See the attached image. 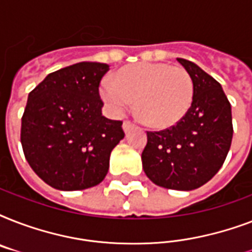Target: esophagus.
Returning a JSON list of instances; mask_svg holds the SVG:
<instances>
[{"mask_svg":"<svg viewBox=\"0 0 252 252\" xmlns=\"http://www.w3.org/2000/svg\"><path fill=\"white\" fill-rule=\"evenodd\" d=\"M132 128H133V124H132L130 122H128V120H126V122L123 123V129H124V132H126V133H128V132H129Z\"/></svg>","mask_w":252,"mask_h":252,"instance_id":"34e87169","label":"esophagus"}]
</instances>
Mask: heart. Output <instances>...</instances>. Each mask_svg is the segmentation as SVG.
<instances>
[{
    "label": "heart",
    "mask_w": 252,
    "mask_h": 252,
    "mask_svg": "<svg viewBox=\"0 0 252 252\" xmlns=\"http://www.w3.org/2000/svg\"><path fill=\"white\" fill-rule=\"evenodd\" d=\"M111 81L99 87L100 98L115 115H122L134 102L138 118L146 126L165 129L186 116L193 102V80L183 68L165 63L126 65Z\"/></svg>",
    "instance_id": "obj_1"
}]
</instances>
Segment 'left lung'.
<instances>
[{
  "label": "left lung",
  "instance_id": "1",
  "mask_svg": "<svg viewBox=\"0 0 252 252\" xmlns=\"http://www.w3.org/2000/svg\"><path fill=\"white\" fill-rule=\"evenodd\" d=\"M176 60L193 80V102L176 126L148 132L142 168L159 187L192 191L209 182L225 162L233 138L231 106L213 77L192 61Z\"/></svg>",
  "mask_w": 252,
  "mask_h": 252
}]
</instances>
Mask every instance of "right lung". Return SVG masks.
Segmentation results:
<instances>
[{"label":"right lung","mask_w":252,"mask_h":252,"mask_svg":"<svg viewBox=\"0 0 252 252\" xmlns=\"http://www.w3.org/2000/svg\"><path fill=\"white\" fill-rule=\"evenodd\" d=\"M108 65L82 61L51 73L29 94L21 142L35 174L60 191L98 186L111 152L124 138L122 122L103 116L99 82Z\"/></svg>","instance_id":"right-lung-1"}]
</instances>
